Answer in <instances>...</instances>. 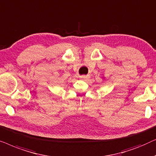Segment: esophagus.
<instances>
[{"mask_svg": "<svg viewBox=\"0 0 156 156\" xmlns=\"http://www.w3.org/2000/svg\"><path fill=\"white\" fill-rule=\"evenodd\" d=\"M80 79H81V80H87V79L89 78V76H84H84H80Z\"/></svg>", "mask_w": 156, "mask_h": 156, "instance_id": "1", "label": "esophagus"}]
</instances>
